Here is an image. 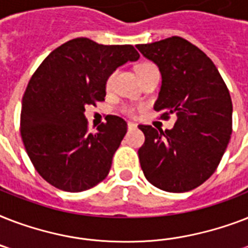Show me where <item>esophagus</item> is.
<instances>
[{
    "label": "esophagus",
    "mask_w": 248,
    "mask_h": 248,
    "mask_svg": "<svg viewBox=\"0 0 248 248\" xmlns=\"http://www.w3.org/2000/svg\"><path fill=\"white\" fill-rule=\"evenodd\" d=\"M136 126H138V124H134V122H127V128H128V130H134V128H136Z\"/></svg>",
    "instance_id": "34e87169"
}]
</instances>
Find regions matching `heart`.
Segmentation results:
<instances>
[{
  "label": "heart",
  "mask_w": 248,
  "mask_h": 248,
  "mask_svg": "<svg viewBox=\"0 0 248 248\" xmlns=\"http://www.w3.org/2000/svg\"><path fill=\"white\" fill-rule=\"evenodd\" d=\"M152 68H155V65L151 63L140 64L139 68H138V75H139V77H140V76H143L145 72L149 71V69H152ZM113 77H114V73H112V75L109 76L108 78H107V82H105L107 89H109V87H110V85H112ZM122 112L126 113V114H128V116H134V114L136 113V109H135V107H131V105H124V107H122Z\"/></svg>",
  "instance_id": "heart-1"
}]
</instances>
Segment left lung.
<instances>
[{
    "instance_id": "1",
    "label": "left lung",
    "mask_w": 248,
    "mask_h": 248,
    "mask_svg": "<svg viewBox=\"0 0 248 248\" xmlns=\"http://www.w3.org/2000/svg\"><path fill=\"white\" fill-rule=\"evenodd\" d=\"M136 47L162 75L155 110L162 120L176 117L165 131L139 124L145 136L140 166L157 188L188 192L203 184L223 158L232 135L231 93L212 60L181 37Z\"/></svg>"
}]
</instances>
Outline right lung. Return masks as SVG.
Masks as SVG:
<instances>
[{
  "label": "right lung",
  "mask_w": 248,
  "mask_h": 248,
  "mask_svg": "<svg viewBox=\"0 0 248 248\" xmlns=\"http://www.w3.org/2000/svg\"><path fill=\"white\" fill-rule=\"evenodd\" d=\"M131 45H99L89 38L63 44L40 64L21 101L20 135L37 172L65 192H83L104 180L127 124L108 116L89 131L86 105L105 97L113 71L139 59Z\"/></svg>",
  "instance_id": "1"
}]
</instances>
